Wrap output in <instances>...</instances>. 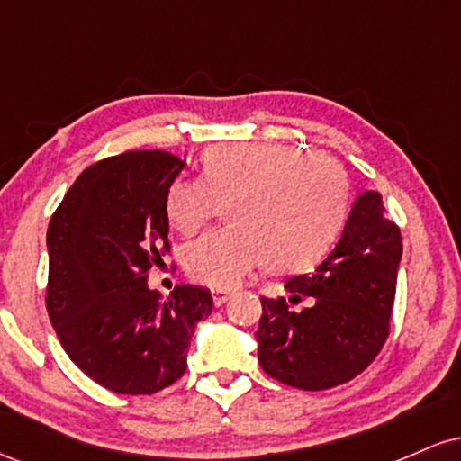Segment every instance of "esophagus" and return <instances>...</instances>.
<instances>
[{"label": "esophagus", "mask_w": 461, "mask_h": 461, "mask_svg": "<svg viewBox=\"0 0 461 461\" xmlns=\"http://www.w3.org/2000/svg\"><path fill=\"white\" fill-rule=\"evenodd\" d=\"M231 297V293L230 290H225V288H214L212 290V299H214V305H223L227 299Z\"/></svg>", "instance_id": "1"}]
</instances>
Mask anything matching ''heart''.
Listing matches in <instances>:
<instances>
[{
    "label": "heart",
    "mask_w": 461,
    "mask_h": 461,
    "mask_svg": "<svg viewBox=\"0 0 461 461\" xmlns=\"http://www.w3.org/2000/svg\"><path fill=\"white\" fill-rule=\"evenodd\" d=\"M223 201L230 225L184 249L190 277L214 288H231L262 264L294 271L319 260L347 219L348 179L342 164L321 151L284 142L216 145L201 158V179H173L164 214L190 236Z\"/></svg>",
    "instance_id": "1"
}]
</instances>
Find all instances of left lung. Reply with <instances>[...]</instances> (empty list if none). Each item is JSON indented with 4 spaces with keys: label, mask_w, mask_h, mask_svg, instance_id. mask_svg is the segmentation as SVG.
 Listing matches in <instances>:
<instances>
[{
    "label": "left lung",
    "mask_w": 461,
    "mask_h": 461,
    "mask_svg": "<svg viewBox=\"0 0 461 461\" xmlns=\"http://www.w3.org/2000/svg\"><path fill=\"white\" fill-rule=\"evenodd\" d=\"M401 253V231L385 219L382 194L366 190L330 256L284 285L291 303L310 298L309 308L293 312L284 297H262L256 340L264 373L312 393L357 377L390 333Z\"/></svg>",
    "instance_id": "left-lung-1"
}]
</instances>
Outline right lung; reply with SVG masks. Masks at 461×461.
I'll list each match as a JSON object with an SVG mask.
<instances>
[{
  "mask_svg": "<svg viewBox=\"0 0 461 461\" xmlns=\"http://www.w3.org/2000/svg\"><path fill=\"white\" fill-rule=\"evenodd\" d=\"M184 164L151 149L95 162L47 230L45 301L58 340L82 373L116 394L176 384L194 327L212 312V294L199 285H176L167 301L147 285L171 249L164 194Z\"/></svg>",
  "mask_w": 461,
  "mask_h": 461,
  "instance_id": "add662e5",
  "label": "right lung"
}]
</instances>
